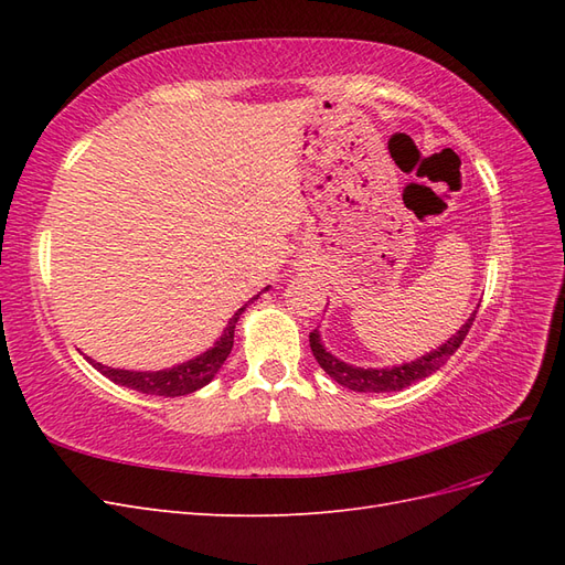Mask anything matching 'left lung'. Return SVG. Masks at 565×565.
I'll return each instance as SVG.
<instances>
[{"instance_id": "1", "label": "left lung", "mask_w": 565, "mask_h": 565, "mask_svg": "<svg viewBox=\"0 0 565 565\" xmlns=\"http://www.w3.org/2000/svg\"><path fill=\"white\" fill-rule=\"evenodd\" d=\"M473 318H476V311L471 313V318L461 324V328L446 341V344L434 349L431 353H426L422 358H417V361L413 363H403V365H393V367H353L349 363H341L339 358H334L332 353L324 351V347L320 344V334L318 330H313L309 334V341H311V351L316 355L318 365L330 374V377L347 386L351 391H361V393H384V391H403L407 388L409 384H415L424 377H429V374H434L436 370H440L443 365H446L450 361V355L459 349L461 341H465V337L469 334V328L473 324Z\"/></svg>"}]
</instances>
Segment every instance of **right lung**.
Instances as JSON below:
<instances>
[{
    "label": "right lung",
    "mask_w": 565,
    "mask_h": 565,
    "mask_svg": "<svg viewBox=\"0 0 565 565\" xmlns=\"http://www.w3.org/2000/svg\"><path fill=\"white\" fill-rule=\"evenodd\" d=\"M266 289H264V292H266ZM254 299H259V295L252 297L249 301H254ZM245 309H247V303L243 306V309L235 311V316L228 320L224 332H221V337L216 339V344L210 351H204L198 358H193V361L181 363L177 367L158 370V372H131V370L106 367V365L92 361V358H87V361L100 374H106L110 382H115L119 386H127V388L141 391V393H150V396H164V398L188 396V393H193V391L202 388L204 384H210L214 380V374L221 370V365H224V361L233 349V334H235L237 318L243 316Z\"/></svg>",
    "instance_id": "right-lung-1"
}]
</instances>
